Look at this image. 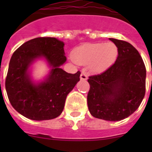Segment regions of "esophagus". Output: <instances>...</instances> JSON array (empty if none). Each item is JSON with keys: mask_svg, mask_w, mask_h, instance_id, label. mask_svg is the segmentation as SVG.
<instances>
[{"mask_svg": "<svg viewBox=\"0 0 152 152\" xmlns=\"http://www.w3.org/2000/svg\"><path fill=\"white\" fill-rule=\"evenodd\" d=\"M80 80H88V76L84 71H83L80 74Z\"/></svg>", "mask_w": 152, "mask_h": 152, "instance_id": "esophagus-1", "label": "esophagus"}]
</instances>
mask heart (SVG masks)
<instances>
[{"mask_svg": "<svg viewBox=\"0 0 152 152\" xmlns=\"http://www.w3.org/2000/svg\"><path fill=\"white\" fill-rule=\"evenodd\" d=\"M118 53V47L113 42L88 43L75 49L72 57L77 64H88L91 71L97 72L110 66Z\"/></svg>", "mask_w": 152, "mask_h": 152, "instance_id": "b5f03b06", "label": "heart"}]
</instances>
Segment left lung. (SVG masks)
I'll list each match as a JSON object with an SVG mask.
<instances>
[{
	"label": "left lung",
	"instance_id": "1",
	"mask_svg": "<svg viewBox=\"0 0 152 152\" xmlns=\"http://www.w3.org/2000/svg\"><path fill=\"white\" fill-rule=\"evenodd\" d=\"M118 47L115 63L88 80V106L96 118L116 121L137 110L145 95L146 69L139 52L127 42L110 39Z\"/></svg>",
	"mask_w": 152,
	"mask_h": 152
}]
</instances>
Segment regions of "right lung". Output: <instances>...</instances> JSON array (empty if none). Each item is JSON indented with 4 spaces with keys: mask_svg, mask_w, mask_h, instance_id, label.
I'll use <instances>...</instances> for the list:
<instances>
[{
    "mask_svg": "<svg viewBox=\"0 0 152 152\" xmlns=\"http://www.w3.org/2000/svg\"><path fill=\"white\" fill-rule=\"evenodd\" d=\"M64 46L56 38H36L24 42L11 57L6 91L11 105L25 118L44 121L58 117L67 95L80 81V72L68 73L61 68L67 60ZM40 59H45L51 69L43 81L35 82L31 66Z\"/></svg>",
    "mask_w": 152,
    "mask_h": 152,
    "instance_id": "obj_1",
    "label": "right lung"
}]
</instances>
